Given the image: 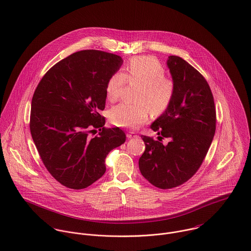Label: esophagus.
I'll return each instance as SVG.
<instances>
[{
	"instance_id": "1",
	"label": "esophagus",
	"mask_w": 251,
	"mask_h": 251,
	"mask_svg": "<svg viewBox=\"0 0 251 251\" xmlns=\"http://www.w3.org/2000/svg\"><path fill=\"white\" fill-rule=\"evenodd\" d=\"M137 137H138V135L135 132H129L127 134V138L128 139H134V138H137Z\"/></svg>"
}]
</instances>
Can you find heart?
I'll list each match as a JSON object with an SVG mask.
<instances>
[{"label": "heart", "instance_id": "b5f03b06", "mask_svg": "<svg viewBox=\"0 0 251 251\" xmlns=\"http://www.w3.org/2000/svg\"><path fill=\"white\" fill-rule=\"evenodd\" d=\"M166 69L161 62L149 56H133L127 62L124 72H115L106 84V96L110 102H116L126 83L140 84L137 104H119L110 112V120L121 128L136 129L149 120L151 112L160 115L171 105L176 85L165 76Z\"/></svg>", "mask_w": 251, "mask_h": 251}]
</instances>
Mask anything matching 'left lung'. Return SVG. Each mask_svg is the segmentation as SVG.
<instances>
[{"mask_svg":"<svg viewBox=\"0 0 251 251\" xmlns=\"http://www.w3.org/2000/svg\"><path fill=\"white\" fill-rule=\"evenodd\" d=\"M167 66L176 85L169 108L151 124L159 140L141 136L145 150L139 170L153 186L167 190L191 179L202 165L216 132L214 96L205 78L182 57L170 56ZM170 139L167 146L160 141Z\"/></svg>","mask_w":251,"mask_h":251,"instance_id":"obj_1","label":"left lung"}]
</instances>
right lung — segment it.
Instances as JSON below:
<instances>
[{
	"label": "right lung",
	"mask_w": 251,
	"mask_h": 251,
	"mask_svg": "<svg viewBox=\"0 0 251 251\" xmlns=\"http://www.w3.org/2000/svg\"><path fill=\"white\" fill-rule=\"evenodd\" d=\"M122 62L103 51L76 52L51 67L35 88L30 134L44 166L66 188L82 190L101 178L107 155L126 140L118 127L106 129L99 113L107 81ZM94 128L100 132L90 138Z\"/></svg>",
	"instance_id": "add662e5"
}]
</instances>
